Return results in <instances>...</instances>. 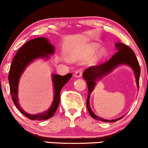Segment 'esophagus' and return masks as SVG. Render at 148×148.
<instances>
[{
  "instance_id": "obj_1",
  "label": "esophagus",
  "mask_w": 148,
  "mask_h": 148,
  "mask_svg": "<svg viewBox=\"0 0 148 148\" xmlns=\"http://www.w3.org/2000/svg\"><path fill=\"white\" fill-rule=\"evenodd\" d=\"M82 71H81V70H78V71H77L75 72V74H74V77H76V78H80L81 77H82Z\"/></svg>"
}]
</instances>
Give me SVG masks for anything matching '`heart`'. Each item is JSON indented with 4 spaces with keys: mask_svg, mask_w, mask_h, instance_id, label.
Listing matches in <instances>:
<instances>
[{
    "mask_svg": "<svg viewBox=\"0 0 148 148\" xmlns=\"http://www.w3.org/2000/svg\"><path fill=\"white\" fill-rule=\"evenodd\" d=\"M99 47H100V45H99V44H98V43H91V44L88 45L84 48L83 51H82L80 54L82 56L90 55V54H93L94 52H96V51L99 49ZM104 54H105V51H104V49H99V51H97V52L91 57V59L89 60V63L91 64H95L96 62L99 61V60H100L103 57Z\"/></svg>",
    "mask_w": 148,
    "mask_h": 148,
    "instance_id": "b5f03b06",
    "label": "heart"
}]
</instances>
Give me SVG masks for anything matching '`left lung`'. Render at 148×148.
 <instances>
[{"label":"left lung","instance_id":"8db88e82","mask_svg":"<svg viewBox=\"0 0 148 148\" xmlns=\"http://www.w3.org/2000/svg\"><path fill=\"white\" fill-rule=\"evenodd\" d=\"M115 46H116L118 52L115 54H113V57L108 62L101 64L100 65H97V66H90V67L85 69L83 73V78L86 81L88 89V97H87L86 99V106L88 113H89V114L91 115L93 119L106 123L116 122V121L122 119L124 116L116 119L107 120L101 119L99 116H96L92 111L91 107H90L89 99L91 94L94 91L95 86H96V82L101 79L104 76L108 75V74L112 72L113 70L120 65H127V66H130L133 69L135 74V77H136L137 87L139 89V79L140 74V68L138 59H137L134 52L126 45L123 44V43L119 42H116L115 44Z\"/></svg>","mask_w":148,"mask_h":148}]
</instances>
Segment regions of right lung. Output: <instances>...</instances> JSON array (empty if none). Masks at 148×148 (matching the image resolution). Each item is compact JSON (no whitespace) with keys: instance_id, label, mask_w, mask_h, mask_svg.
<instances>
[{"instance_id":"right-lung-1","label":"right lung","mask_w":148,"mask_h":148,"mask_svg":"<svg viewBox=\"0 0 148 148\" xmlns=\"http://www.w3.org/2000/svg\"><path fill=\"white\" fill-rule=\"evenodd\" d=\"M54 47L51 45L47 38L37 37L27 42L17 52L12 60L10 71L8 74V81L10 84V91L14 104L22 114L32 121H43L49 119L54 116L56 110L58 108L60 101V91L72 77V74L69 73L66 75L60 76L58 74H52L53 83L54 99L52 105L48 110L37 114H29L22 108L18 103V84L21 75L30 63L37 59H49V55L54 53Z\"/></svg>"}]
</instances>
